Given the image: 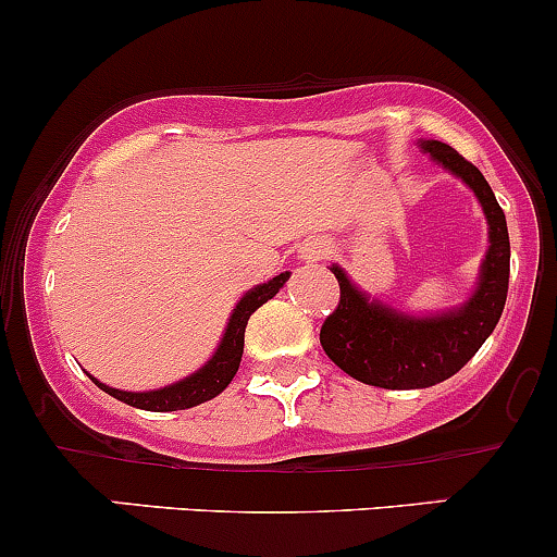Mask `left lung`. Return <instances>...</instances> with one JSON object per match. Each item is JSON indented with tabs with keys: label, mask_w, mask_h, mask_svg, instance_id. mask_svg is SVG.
<instances>
[{
	"label": "left lung",
	"mask_w": 557,
	"mask_h": 557,
	"mask_svg": "<svg viewBox=\"0 0 557 557\" xmlns=\"http://www.w3.org/2000/svg\"><path fill=\"white\" fill-rule=\"evenodd\" d=\"M421 149L475 191L488 219L491 245L475 294L465 307L441 318H411L368 301L342 269L331 267L342 296L320 327V344L344 373L384 389H424L461 371L494 333L510 285V234L488 181L448 144L421 140Z\"/></svg>",
	"instance_id": "8db88e82"
}]
</instances>
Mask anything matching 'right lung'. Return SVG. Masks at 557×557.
<instances>
[{"mask_svg": "<svg viewBox=\"0 0 557 557\" xmlns=\"http://www.w3.org/2000/svg\"><path fill=\"white\" fill-rule=\"evenodd\" d=\"M288 277L290 274L283 272L277 274V277L269 280V283L253 288L250 294H245L243 301H239L237 309L232 312L230 325H226V333L224 338H221L215 355L210 357L208 366H202L200 371L191 373V376L184 379V382H175L171 386H162V389H154V392H122L96 382L92 376L90 379L101 386L103 392H109L111 397L127 403V406L144 408V411H184V408L200 406V403L210 400V397H215L219 392H224L226 386H230L234 373H237L239 368V360H243L245 325H248L250 314H253L261 304H267L269 298L277 294V290L288 283Z\"/></svg>", "mask_w": 557, "mask_h": 557, "instance_id": "right-lung-1", "label": "right lung"}]
</instances>
